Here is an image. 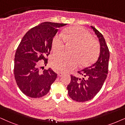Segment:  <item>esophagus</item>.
<instances>
[{"label": "esophagus", "instance_id": "1", "mask_svg": "<svg viewBox=\"0 0 125 125\" xmlns=\"http://www.w3.org/2000/svg\"><path fill=\"white\" fill-rule=\"evenodd\" d=\"M58 75L59 77H62L63 75V74L62 73H58Z\"/></svg>", "mask_w": 125, "mask_h": 125}]
</instances>
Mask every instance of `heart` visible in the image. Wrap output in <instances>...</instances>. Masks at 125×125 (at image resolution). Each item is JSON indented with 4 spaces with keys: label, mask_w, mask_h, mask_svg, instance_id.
Wrapping results in <instances>:
<instances>
[{
    "label": "heart",
    "mask_w": 125,
    "mask_h": 125,
    "mask_svg": "<svg viewBox=\"0 0 125 125\" xmlns=\"http://www.w3.org/2000/svg\"><path fill=\"white\" fill-rule=\"evenodd\" d=\"M64 42L73 45L70 51L72 55L56 54L51 58V66L58 72H69L79 63L82 66H89L98 58L100 52L99 44L84 28L80 26L69 27L64 29L62 36H54L52 42L53 51L58 53L63 51Z\"/></svg>",
    "instance_id": "1"
}]
</instances>
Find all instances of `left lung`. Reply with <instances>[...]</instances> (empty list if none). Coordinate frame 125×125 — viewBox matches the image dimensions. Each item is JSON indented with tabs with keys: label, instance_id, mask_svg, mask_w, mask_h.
I'll list each match as a JSON object with an SVG mask.
<instances>
[{
	"label": "left lung",
	"instance_id": "left-lung-1",
	"mask_svg": "<svg viewBox=\"0 0 125 125\" xmlns=\"http://www.w3.org/2000/svg\"><path fill=\"white\" fill-rule=\"evenodd\" d=\"M97 36L100 45V55L97 62L90 67L78 73L83 75L78 78L71 75L70 83L67 85L68 94L73 100L86 102L95 96L102 88L107 78L110 52L103 34L91 26Z\"/></svg>",
	"mask_w": 125,
	"mask_h": 125
}]
</instances>
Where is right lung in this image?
Returning a JSON list of instances; mask_svg holds the SVG:
<instances>
[{"label":"right lung","mask_w":125,"mask_h":125,"mask_svg":"<svg viewBox=\"0 0 125 125\" xmlns=\"http://www.w3.org/2000/svg\"><path fill=\"white\" fill-rule=\"evenodd\" d=\"M66 23L45 22L31 28L23 36L17 49L14 59V77L23 94L28 97L39 98L48 93L57 77L51 68L40 72L39 62L46 65L52 42L58 28Z\"/></svg>","instance_id":"add662e5"}]
</instances>
